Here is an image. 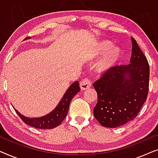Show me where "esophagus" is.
Masks as SVG:
<instances>
[{
	"label": "esophagus",
	"mask_w": 158,
	"mask_h": 158,
	"mask_svg": "<svg viewBox=\"0 0 158 158\" xmlns=\"http://www.w3.org/2000/svg\"><path fill=\"white\" fill-rule=\"evenodd\" d=\"M80 86H81V90H87L90 88L91 86V83L88 78H85L80 83Z\"/></svg>",
	"instance_id": "esophagus-1"
}]
</instances>
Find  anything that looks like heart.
Returning a JSON list of instances; mask_svg holds the SVG:
<instances>
[{"label":"heart","instance_id":"obj_1","mask_svg":"<svg viewBox=\"0 0 158 158\" xmlns=\"http://www.w3.org/2000/svg\"><path fill=\"white\" fill-rule=\"evenodd\" d=\"M109 40H103L97 43L94 52V57L98 58L105 54L97 64L96 70L98 73H106L118 63L122 58V50L119 47L113 46Z\"/></svg>","mask_w":158,"mask_h":158}]
</instances>
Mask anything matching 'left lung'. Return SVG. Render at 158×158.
Segmentation results:
<instances>
[{
    "label": "left lung",
    "instance_id": "8db88e82",
    "mask_svg": "<svg viewBox=\"0 0 158 158\" xmlns=\"http://www.w3.org/2000/svg\"><path fill=\"white\" fill-rule=\"evenodd\" d=\"M131 40L130 63L114 67L94 83L98 95L94 115L104 127L116 128L134 120L147 100L150 67L135 39Z\"/></svg>",
    "mask_w": 158,
    "mask_h": 158
}]
</instances>
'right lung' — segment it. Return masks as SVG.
Listing matches in <instances>:
<instances>
[{
    "label": "right lung",
    "instance_id": "add662e5",
    "mask_svg": "<svg viewBox=\"0 0 158 158\" xmlns=\"http://www.w3.org/2000/svg\"><path fill=\"white\" fill-rule=\"evenodd\" d=\"M80 90L81 88L79 87L78 81H75L74 83L71 84L70 87L64 93V96H62L57 106L50 113L41 117H27L17 111L14 107V109L25 124L37 129H53L59 126L62 121L65 118L68 114L70 101L73 97L80 91Z\"/></svg>",
    "mask_w": 158,
    "mask_h": 158
}]
</instances>
